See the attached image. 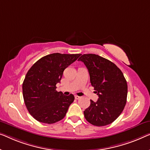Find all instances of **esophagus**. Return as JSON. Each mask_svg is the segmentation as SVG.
<instances>
[{"label": "esophagus", "instance_id": "obj_1", "mask_svg": "<svg viewBox=\"0 0 150 150\" xmlns=\"http://www.w3.org/2000/svg\"><path fill=\"white\" fill-rule=\"evenodd\" d=\"M80 98V97L78 96V95H75V99H79Z\"/></svg>", "mask_w": 150, "mask_h": 150}]
</instances>
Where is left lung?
Segmentation results:
<instances>
[{"instance_id":"1","label":"left lung","mask_w":150,"mask_h":150,"mask_svg":"<svg viewBox=\"0 0 150 150\" xmlns=\"http://www.w3.org/2000/svg\"><path fill=\"white\" fill-rule=\"evenodd\" d=\"M79 61L87 68L91 85L99 96L96 102L91 100L84 117L97 127L110 125L120 116L127 103V80L114 63L98 55L84 54Z\"/></svg>"}]
</instances>
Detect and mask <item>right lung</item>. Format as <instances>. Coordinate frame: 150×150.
<instances>
[{"label": "right lung", "mask_w": 150, "mask_h": 150, "mask_svg": "<svg viewBox=\"0 0 150 150\" xmlns=\"http://www.w3.org/2000/svg\"><path fill=\"white\" fill-rule=\"evenodd\" d=\"M80 54L52 53L40 58L25 75L22 84L23 97L28 112L40 122L53 124L62 120L74 100L70 94L56 91L65 69Z\"/></svg>", "instance_id": "add662e5"}]
</instances>
